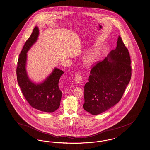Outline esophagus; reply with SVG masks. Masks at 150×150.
Wrapping results in <instances>:
<instances>
[{
    "instance_id": "1",
    "label": "esophagus",
    "mask_w": 150,
    "mask_h": 150,
    "mask_svg": "<svg viewBox=\"0 0 150 150\" xmlns=\"http://www.w3.org/2000/svg\"><path fill=\"white\" fill-rule=\"evenodd\" d=\"M74 81L79 84H81L82 82V77L80 73H78L75 75L74 77Z\"/></svg>"
}]
</instances>
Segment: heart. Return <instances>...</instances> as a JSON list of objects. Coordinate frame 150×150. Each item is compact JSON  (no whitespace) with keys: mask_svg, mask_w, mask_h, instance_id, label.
Segmentation results:
<instances>
[{"mask_svg":"<svg viewBox=\"0 0 150 150\" xmlns=\"http://www.w3.org/2000/svg\"><path fill=\"white\" fill-rule=\"evenodd\" d=\"M97 56V53L96 52H92L90 53L86 58V64L87 65H90L93 64L94 61H96Z\"/></svg>","mask_w":150,"mask_h":150,"instance_id":"1","label":"heart"}]
</instances>
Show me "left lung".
<instances>
[{"label":"left lung","mask_w":150,"mask_h":150,"mask_svg":"<svg viewBox=\"0 0 150 150\" xmlns=\"http://www.w3.org/2000/svg\"><path fill=\"white\" fill-rule=\"evenodd\" d=\"M131 76L129 53L119 36L116 48L92 65L85 85L84 109L92 115L110 109L121 100Z\"/></svg>","instance_id":"left-lung-1"}]
</instances>
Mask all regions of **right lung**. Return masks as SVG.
Wrapping results in <instances>:
<instances>
[{"instance_id": "right-lung-1", "label": "right lung", "mask_w": 150, "mask_h": 150, "mask_svg": "<svg viewBox=\"0 0 150 150\" xmlns=\"http://www.w3.org/2000/svg\"><path fill=\"white\" fill-rule=\"evenodd\" d=\"M39 29L35 27L31 35L25 42L17 62V79L26 100L35 109L46 112H53L60 105L62 92L58 83L64 72L54 68L49 77L41 84H35L29 79L25 70L27 53L37 40Z\"/></svg>"}]
</instances>
